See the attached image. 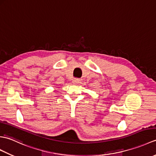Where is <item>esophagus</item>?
I'll return each mask as SVG.
<instances>
[{
    "label": "esophagus",
    "instance_id": "esophagus-1",
    "mask_svg": "<svg viewBox=\"0 0 156 156\" xmlns=\"http://www.w3.org/2000/svg\"><path fill=\"white\" fill-rule=\"evenodd\" d=\"M72 83L74 84H78L80 83V80L78 78H74L72 80Z\"/></svg>",
    "mask_w": 156,
    "mask_h": 156
}]
</instances>
